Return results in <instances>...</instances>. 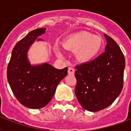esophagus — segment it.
I'll return each mask as SVG.
<instances>
[{
    "label": "esophagus",
    "instance_id": "obj_1",
    "mask_svg": "<svg viewBox=\"0 0 131 131\" xmlns=\"http://www.w3.org/2000/svg\"><path fill=\"white\" fill-rule=\"evenodd\" d=\"M74 71H75V70H74V69L73 68V67H69L68 68V74H70V75H74Z\"/></svg>",
    "mask_w": 131,
    "mask_h": 131
}]
</instances>
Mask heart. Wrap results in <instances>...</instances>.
I'll list each match as a JSON object with an SVG mask.
<instances>
[{
  "mask_svg": "<svg viewBox=\"0 0 131 131\" xmlns=\"http://www.w3.org/2000/svg\"><path fill=\"white\" fill-rule=\"evenodd\" d=\"M104 40L100 36L89 32L80 31L69 36L63 42V47L76 51L77 59L81 62H89L95 60L103 48ZM57 54L62 56V51L57 49Z\"/></svg>",
  "mask_w": 131,
  "mask_h": 131,
  "instance_id": "b5f03b06",
  "label": "heart"
}]
</instances>
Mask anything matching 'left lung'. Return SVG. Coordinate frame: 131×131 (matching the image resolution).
<instances>
[{"instance_id":"left-lung-1","label":"left lung","mask_w":131,"mask_h":131,"mask_svg":"<svg viewBox=\"0 0 131 131\" xmlns=\"http://www.w3.org/2000/svg\"><path fill=\"white\" fill-rule=\"evenodd\" d=\"M104 36L105 52L93 61L76 67L75 94L81 107L90 112L109 107L124 86V55L113 38Z\"/></svg>"}]
</instances>
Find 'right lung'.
Instances as JSON below:
<instances>
[{
    "label": "right lung",
    "instance_id": "right-lung-1",
    "mask_svg": "<svg viewBox=\"0 0 131 131\" xmlns=\"http://www.w3.org/2000/svg\"><path fill=\"white\" fill-rule=\"evenodd\" d=\"M46 30V28L33 30L17 42L7 66V81L14 95L22 105L31 109L46 107L59 83L67 75V67L57 69L47 63L31 66L27 60L29 48Z\"/></svg>",
    "mask_w": 131,
    "mask_h": 131
}]
</instances>
